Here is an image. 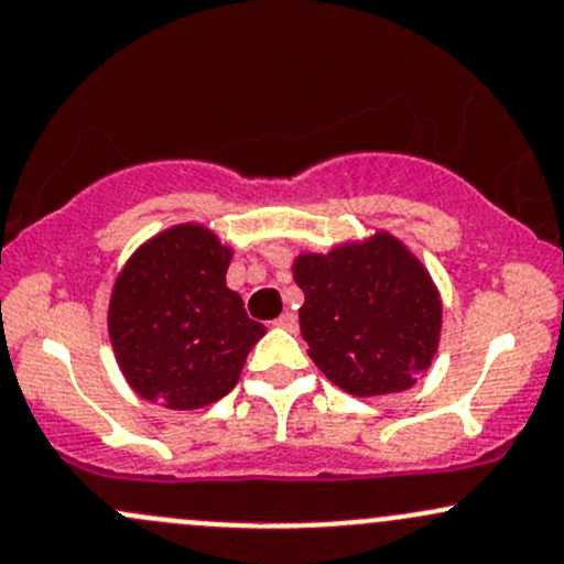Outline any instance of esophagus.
<instances>
[{
    "instance_id": "34e87169",
    "label": "esophagus",
    "mask_w": 564,
    "mask_h": 564,
    "mask_svg": "<svg viewBox=\"0 0 564 564\" xmlns=\"http://www.w3.org/2000/svg\"><path fill=\"white\" fill-rule=\"evenodd\" d=\"M276 328H288V330H295V325H299V319H295L293 312H282L280 317L274 319Z\"/></svg>"
}]
</instances>
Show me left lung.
Listing matches in <instances>:
<instances>
[{
	"instance_id": "obj_1",
	"label": "left lung",
	"mask_w": 564,
	"mask_h": 564,
	"mask_svg": "<svg viewBox=\"0 0 564 564\" xmlns=\"http://www.w3.org/2000/svg\"><path fill=\"white\" fill-rule=\"evenodd\" d=\"M304 290L301 333L308 357L349 395H387L414 384L438 347L441 299L398 239L377 234L293 265Z\"/></svg>"
}]
</instances>
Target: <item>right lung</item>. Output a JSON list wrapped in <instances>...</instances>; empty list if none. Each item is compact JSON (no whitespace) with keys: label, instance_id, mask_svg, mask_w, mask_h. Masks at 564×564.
Here are the masks:
<instances>
[{"label":"right lung","instance_id":"right-lung-1","mask_svg":"<svg viewBox=\"0 0 564 564\" xmlns=\"http://www.w3.org/2000/svg\"><path fill=\"white\" fill-rule=\"evenodd\" d=\"M231 250L202 226L169 228L126 263L110 301L120 371L148 401L202 409L226 398L265 328L226 288Z\"/></svg>","mask_w":564,"mask_h":564}]
</instances>
